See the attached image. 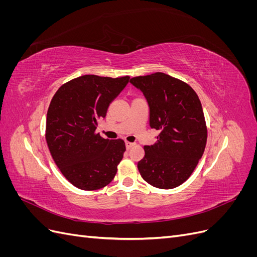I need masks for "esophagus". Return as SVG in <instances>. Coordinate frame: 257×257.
<instances>
[{
	"label": "esophagus",
	"instance_id": "obj_1",
	"mask_svg": "<svg viewBox=\"0 0 257 257\" xmlns=\"http://www.w3.org/2000/svg\"><path fill=\"white\" fill-rule=\"evenodd\" d=\"M125 146H126L127 149H131L132 147L135 146V144H134V143H130V142H125Z\"/></svg>",
	"mask_w": 257,
	"mask_h": 257
}]
</instances>
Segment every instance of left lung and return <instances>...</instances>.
I'll return each instance as SVG.
<instances>
[{"mask_svg": "<svg viewBox=\"0 0 257 257\" xmlns=\"http://www.w3.org/2000/svg\"><path fill=\"white\" fill-rule=\"evenodd\" d=\"M150 108V126L160 132L157 143L145 146L138 162L146 182L158 189L177 188L194 172L207 143L200 100L188 83L164 73L133 77Z\"/></svg>", "mask_w": 257, "mask_h": 257, "instance_id": "obj_1", "label": "left lung"}]
</instances>
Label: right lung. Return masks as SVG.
Listing matches in <instances>:
<instances>
[{
    "mask_svg": "<svg viewBox=\"0 0 257 257\" xmlns=\"http://www.w3.org/2000/svg\"><path fill=\"white\" fill-rule=\"evenodd\" d=\"M128 80V76L83 75L62 84L51 99L46 142L60 172L76 188L102 189L116 174L125 144L103 138L96 127Z\"/></svg>",
    "mask_w": 257,
    "mask_h": 257,
    "instance_id": "right-lung-1",
    "label": "right lung"
}]
</instances>
